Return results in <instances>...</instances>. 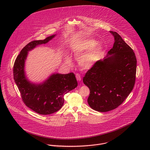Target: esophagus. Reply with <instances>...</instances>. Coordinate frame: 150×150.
<instances>
[{
  "label": "esophagus",
  "mask_w": 150,
  "mask_h": 150,
  "mask_svg": "<svg viewBox=\"0 0 150 150\" xmlns=\"http://www.w3.org/2000/svg\"><path fill=\"white\" fill-rule=\"evenodd\" d=\"M76 78L77 79V81H81V76L79 74H76Z\"/></svg>",
  "instance_id": "34e87169"
}]
</instances>
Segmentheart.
Segmentation results:
<instances>
[{"label": "heart", "mask_w": 150, "mask_h": 150, "mask_svg": "<svg viewBox=\"0 0 150 150\" xmlns=\"http://www.w3.org/2000/svg\"><path fill=\"white\" fill-rule=\"evenodd\" d=\"M98 45V42L97 41L88 40L80 43L74 48V56L76 59H79V63L81 67L85 68H90L100 58L103 53L102 48H98L93 50ZM87 52L88 53V54H86ZM66 61L70 63L71 61L69 57H67Z\"/></svg>", "instance_id": "b5f03b06"}]
</instances>
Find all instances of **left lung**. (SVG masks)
I'll return each instance as SVG.
<instances>
[{"instance_id": "1", "label": "left lung", "mask_w": 150, "mask_h": 150, "mask_svg": "<svg viewBox=\"0 0 150 150\" xmlns=\"http://www.w3.org/2000/svg\"><path fill=\"white\" fill-rule=\"evenodd\" d=\"M110 32L115 38L113 48L103 60L96 61L83 78L90 90L88 104L100 112L119 107L131 93L136 82L135 53L118 33Z\"/></svg>"}]
</instances>
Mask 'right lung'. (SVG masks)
Returning a JSON list of instances; mask_svg holds the SVG:
<instances>
[{
    "label": "right lung",
    "mask_w": 150,
    "mask_h": 150,
    "mask_svg": "<svg viewBox=\"0 0 150 150\" xmlns=\"http://www.w3.org/2000/svg\"><path fill=\"white\" fill-rule=\"evenodd\" d=\"M55 35L44 40L27 44L17 57L13 65V76L24 103L38 114L47 115L59 110L64 102V95L78 86L74 73L53 74L42 84L31 83L24 75V61L28 51L39 44H45Z\"/></svg>",
    "instance_id": "1"
}]
</instances>
